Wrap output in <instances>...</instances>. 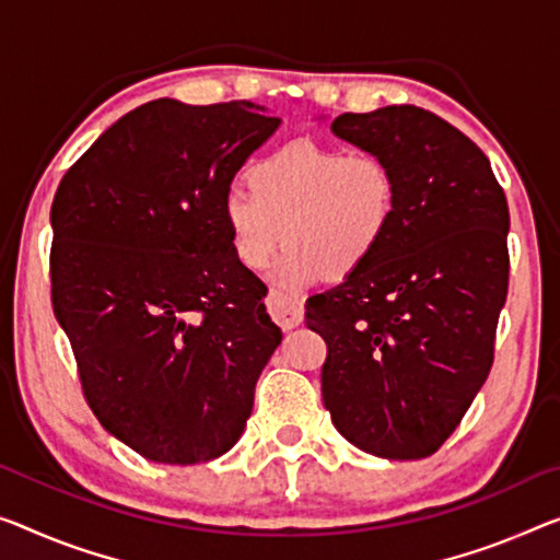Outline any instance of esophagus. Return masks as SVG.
<instances>
[{"label":"esophagus","instance_id":"esophagus-1","mask_svg":"<svg viewBox=\"0 0 560 560\" xmlns=\"http://www.w3.org/2000/svg\"><path fill=\"white\" fill-rule=\"evenodd\" d=\"M268 310H270L272 320L278 323L282 330L298 328V325L303 323V317H305V310H303V303H300V300L290 298V295H282V292H275V290L270 292V298H268Z\"/></svg>","mask_w":560,"mask_h":560}]
</instances>
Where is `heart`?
Returning <instances> with one entry per match:
<instances>
[{
  "mask_svg": "<svg viewBox=\"0 0 560 560\" xmlns=\"http://www.w3.org/2000/svg\"><path fill=\"white\" fill-rule=\"evenodd\" d=\"M247 187L222 197L232 253L247 270H260L285 237L290 247L272 270L282 290L307 288L323 275L352 278L385 245L400 208L398 177L383 158L310 140L255 160Z\"/></svg>",
  "mask_w": 560,
  "mask_h": 560,
  "instance_id": "b5f03b06",
  "label": "heart"
}]
</instances>
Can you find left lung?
I'll return each mask as SVG.
<instances>
[{
  "label": "left lung",
  "instance_id": "8db88e82",
  "mask_svg": "<svg viewBox=\"0 0 560 560\" xmlns=\"http://www.w3.org/2000/svg\"><path fill=\"white\" fill-rule=\"evenodd\" d=\"M330 130L388 162L400 208L373 260L305 305L307 328L328 346L323 402L355 448L428 458L493 365L509 202L483 150L423 107L346 112Z\"/></svg>",
  "mask_w": 560,
  "mask_h": 560
}]
</instances>
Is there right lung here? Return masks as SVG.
<instances>
[{"instance_id":"obj_1","label":"right lung","mask_w":560,"mask_h":560,"mask_svg":"<svg viewBox=\"0 0 560 560\" xmlns=\"http://www.w3.org/2000/svg\"><path fill=\"white\" fill-rule=\"evenodd\" d=\"M280 117L154 100L67 170L51 202V307L102 428L154 463L228 453L282 332L232 253L222 197Z\"/></svg>"}]
</instances>
